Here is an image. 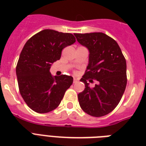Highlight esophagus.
Masks as SVG:
<instances>
[{
  "mask_svg": "<svg viewBox=\"0 0 146 146\" xmlns=\"http://www.w3.org/2000/svg\"><path fill=\"white\" fill-rule=\"evenodd\" d=\"M78 81H79V79H77L76 77L73 78V83H76V82H78Z\"/></svg>",
  "mask_w": 146,
  "mask_h": 146,
  "instance_id": "obj_1",
  "label": "esophagus"
}]
</instances>
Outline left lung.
Listing matches in <instances>:
<instances>
[{
    "label": "left lung",
    "mask_w": 146,
    "mask_h": 146,
    "mask_svg": "<svg viewBox=\"0 0 146 146\" xmlns=\"http://www.w3.org/2000/svg\"><path fill=\"white\" fill-rule=\"evenodd\" d=\"M74 35L89 51L87 70L80 79L85 84V90L78 94L80 107L94 117L106 115L117 106L126 88V60L117 42L104 33ZM89 78L98 82L94 88L87 83Z\"/></svg>",
    "instance_id": "obj_1"
}]
</instances>
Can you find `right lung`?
Listing matches in <instances>:
<instances>
[{"label": "right lung", "mask_w": 146, "mask_h": 146, "mask_svg": "<svg viewBox=\"0 0 146 146\" xmlns=\"http://www.w3.org/2000/svg\"><path fill=\"white\" fill-rule=\"evenodd\" d=\"M76 42L72 34L45 29L31 37L22 48L16 66L19 88L32 110L46 113L59 106L73 81L70 76H53L49 72L61 51Z\"/></svg>", "instance_id": "1"}]
</instances>
